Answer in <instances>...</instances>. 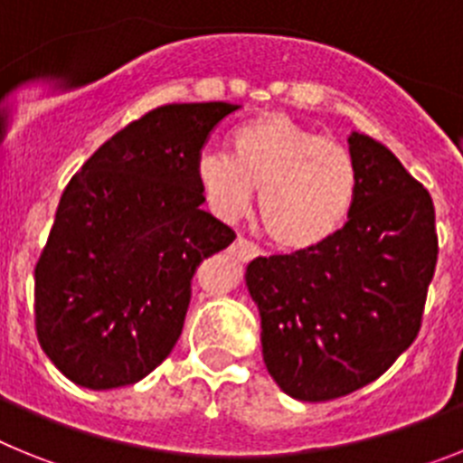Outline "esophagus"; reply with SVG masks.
<instances>
[{
  "instance_id": "1",
  "label": "esophagus",
  "mask_w": 463,
  "mask_h": 463,
  "mask_svg": "<svg viewBox=\"0 0 463 463\" xmlns=\"http://www.w3.org/2000/svg\"><path fill=\"white\" fill-rule=\"evenodd\" d=\"M232 255L241 261H248V260H255V257H260L261 250L257 248L255 243H250V241L236 239L234 243H232Z\"/></svg>"
}]
</instances>
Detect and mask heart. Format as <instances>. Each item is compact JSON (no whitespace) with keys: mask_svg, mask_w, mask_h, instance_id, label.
Wrapping results in <instances>:
<instances>
[{"mask_svg":"<svg viewBox=\"0 0 463 463\" xmlns=\"http://www.w3.org/2000/svg\"><path fill=\"white\" fill-rule=\"evenodd\" d=\"M229 155L202 153L194 178L203 202L224 222L250 211L285 250L326 243L347 222L357 199L353 155L285 113H261L229 132Z\"/></svg>","mask_w":463,"mask_h":463,"instance_id":"heart-1","label":"heart"}]
</instances>
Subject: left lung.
<instances>
[{"label":"left lung","instance_id":"8db88e82","mask_svg":"<svg viewBox=\"0 0 463 463\" xmlns=\"http://www.w3.org/2000/svg\"><path fill=\"white\" fill-rule=\"evenodd\" d=\"M347 146L359 185L345 227L245 269L269 373L310 403L373 383L406 353L439 257L429 192L383 143L353 132Z\"/></svg>","mask_w":463,"mask_h":463}]
</instances>
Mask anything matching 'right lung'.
Here are the masks:
<instances>
[{
	"instance_id": "add662e5",
	"label": "right lung",
	"mask_w": 463,
	"mask_h": 463,
	"mask_svg": "<svg viewBox=\"0 0 463 463\" xmlns=\"http://www.w3.org/2000/svg\"><path fill=\"white\" fill-rule=\"evenodd\" d=\"M241 106L165 104L110 137L69 181L34 271L36 334L71 383L116 390L181 338L190 282L236 234L202 211L194 166Z\"/></svg>"
}]
</instances>
